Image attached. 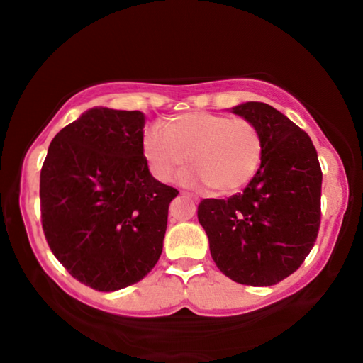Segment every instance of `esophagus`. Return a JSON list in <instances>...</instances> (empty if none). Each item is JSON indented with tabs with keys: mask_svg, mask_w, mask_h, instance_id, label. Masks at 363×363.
<instances>
[{
	"mask_svg": "<svg viewBox=\"0 0 363 363\" xmlns=\"http://www.w3.org/2000/svg\"><path fill=\"white\" fill-rule=\"evenodd\" d=\"M181 195H182V196H186V199H190V200H196V196L190 195L189 192H181Z\"/></svg>",
	"mask_w": 363,
	"mask_h": 363,
	"instance_id": "esophagus-1",
	"label": "esophagus"
}]
</instances>
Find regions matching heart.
<instances>
[{
    "label": "heart",
    "instance_id": "obj_1",
    "mask_svg": "<svg viewBox=\"0 0 363 363\" xmlns=\"http://www.w3.org/2000/svg\"><path fill=\"white\" fill-rule=\"evenodd\" d=\"M264 152L262 134L248 118L211 112H187L167 121L163 131L144 133L143 153L152 174L169 181L187 167V182L216 194H233L253 179Z\"/></svg>",
    "mask_w": 363,
    "mask_h": 363
}]
</instances>
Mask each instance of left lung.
<instances>
[{"mask_svg":"<svg viewBox=\"0 0 363 363\" xmlns=\"http://www.w3.org/2000/svg\"><path fill=\"white\" fill-rule=\"evenodd\" d=\"M259 128L261 167L243 192L199 205L213 261L242 285L270 286L298 270L320 227L322 169L307 133L262 102L233 107Z\"/></svg>","mask_w":363,"mask_h":363,"instance_id":"1","label":"left lung"}]
</instances>
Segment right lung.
I'll list each match as a JSON object with an SVG mask.
<instances>
[{
    "instance_id": "1",
    "label": "right lung",
    "mask_w": 363,
    "mask_h": 363,
    "mask_svg": "<svg viewBox=\"0 0 363 363\" xmlns=\"http://www.w3.org/2000/svg\"><path fill=\"white\" fill-rule=\"evenodd\" d=\"M139 110L96 107L52 139L40 174L41 225L72 277L97 291L138 284L163 250L174 187L153 179Z\"/></svg>"
}]
</instances>
